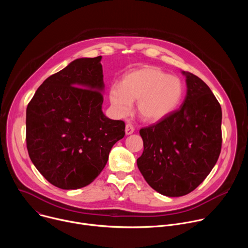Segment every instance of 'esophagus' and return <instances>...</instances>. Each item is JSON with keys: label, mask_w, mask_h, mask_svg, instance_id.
<instances>
[{"label": "esophagus", "mask_w": 248, "mask_h": 248, "mask_svg": "<svg viewBox=\"0 0 248 248\" xmlns=\"http://www.w3.org/2000/svg\"><path fill=\"white\" fill-rule=\"evenodd\" d=\"M133 131H134V126L130 123H126V124H125V133H126V135L131 134Z\"/></svg>", "instance_id": "1"}]
</instances>
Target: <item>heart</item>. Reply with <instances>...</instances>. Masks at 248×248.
Listing matches in <instances>:
<instances>
[{
    "label": "heart",
    "instance_id": "heart-1",
    "mask_svg": "<svg viewBox=\"0 0 248 248\" xmlns=\"http://www.w3.org/2000/svg\"><path fill=\"white\" fill-rule=\"evenodd\" d=\"M184 96L182 80L155 66L134 69L123 78L121 86L113 85L109 98L114 111L127 115L137 101V113L145 122L154 123L171 114Z\"/></svg>",
    "mask_w": 248,
    "mask_h": 248
}]
</instances>
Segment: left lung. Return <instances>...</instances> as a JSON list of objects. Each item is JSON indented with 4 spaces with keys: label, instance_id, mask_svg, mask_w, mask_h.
Instances as JSON below:
<instances>
[{
    "label": "left lung",
    "instance_id": "left-lung-1",
    "mask_svg": "<svg viewBox=\"0 0 248 248\" xmlns=\"http://www.w3.org/2000/svg\"><path fill=\"white\" fill-rule=\"evenodd\" d=\"M184 74L187 92L181 108L139 130L144 150L137 167L153 189L170 197L193 191L222 149L220 103L202 79Z\"/></svg>",
    "mask_w": 248,
    "mask_h": 248
}]
</instances>
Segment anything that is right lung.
<instances>
[{
    "mask_svg": "<svg viewBox=\"0 0 248 248\" xmlns=\"http://www.w3.org/2000/svg\"><path fill=\"white\" fill-rule=\"evenodd\" d=\"M102 57L82 58L49 77L26 109V147L44 178L62 189L90 185L124 136L102 112Z\"/></svg>",
    "mask_w": 248,
    "mask_h": 248,
    "instance_id": "1",
    "label": "right lung"
}]
</instances>
